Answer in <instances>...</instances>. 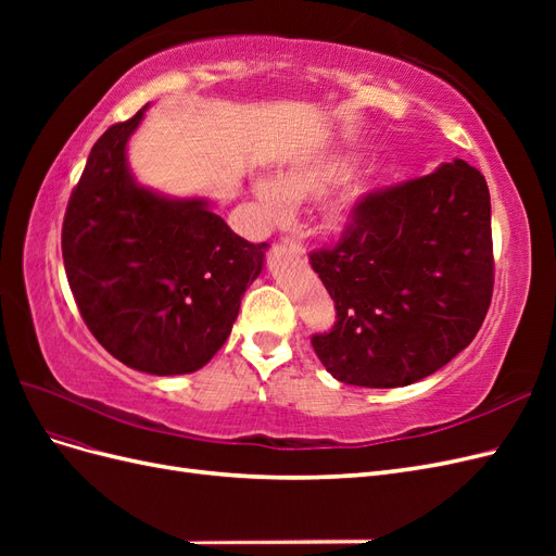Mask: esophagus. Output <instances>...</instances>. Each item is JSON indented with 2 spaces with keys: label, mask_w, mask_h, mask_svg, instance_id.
I'll list each match as a JSON object with an SVG mask.
<instances>
[{
  "label": "esophagus",
  "mask_w": 556,
  "mask_h": 556,
  "mask_svg": "<svg viewBox=\"0 0 556 556\" xmlns=\"http://www.w3.org/2000/svg\"><path fill=\"white\" fill-rule=\"evenodd\" d=\"M282 248L290 252V255H294V257H299V260H304L306 257V250H304V245H301L296 239H282Z\"/></svg>",
  "instance_id": "esophagus-1"
}]
</instances>
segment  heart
Returning <instances> with one entry per match:
<instances>
[{"label":"heart","mask_w":556,"mask_h":556,"mask_svg":"<svg viewBox=\"0 0 556 556\" xmlns=\"http://www.w3.org/2000/svg\"><path fill=\"white\" fill-rule=\"evenodd\" d=\"M357 164V155L352 153H329L323 157L308 160L304 164H296L292 169L282 172L278 180H260L257 182V199L262 208L276 217V220H285L290 215V206L311 204V201L323 199L331 188L343 182ZM378 188L376 174L366 172L355 178H350L343 188L325 201V206L319 208V225L331 233L345 231L359 206L366 201V197Z\"/></svg>","instance_id":"obj_1"}]
</instances>
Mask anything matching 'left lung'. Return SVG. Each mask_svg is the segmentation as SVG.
I'll return each mask as SVG.
<instances>
[{
	"mask_svg": "<svg viewBox=\"0 0 556 556\" xmlns=\"http://www.w3.org/2000/svg\"><path fill=\"white\" fill-rule=\"evenodd\" d=\"M336 323L311 343L345 384L403 387L476 339L494 290L492 204L464 160L366 197L333 248L311 255Z\"/></svg>",
	"mask_w": 556,
	"mask_h": 556,
	"instance_id": "8db88e82",
	"label": "left lung"
}]
</instances>
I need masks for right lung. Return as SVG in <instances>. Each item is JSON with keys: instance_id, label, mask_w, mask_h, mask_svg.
<instances>
[{"instance_id": "1", "label": "right lung", "mask_w": 556, "mask_h": 556, "mask_svg": "<svg viewBox=\"0 0 556 556\" xmlns=\"http://www.w3.org/2000/svg\"><path fill=\"white\" fill-rule=\"evenodd\" d=\"M146 109L92 146L64 213L62 257L83 323L117 362L182 376L227 341L266 243L233 233L206 199L134 180L127 141Z\"/></svg>"}]
</instances>
